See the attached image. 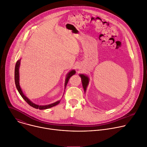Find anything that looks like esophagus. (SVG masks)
Wrapping results in <instances>:
<instances>
[{"mask_svg": "<svg viewBox=\"0 0 147 147\" xmlns=\"http://www.w3.org/2000/svg\"><path fill=\"white\" fill-rule=\"evenodd\" d=\"M78 68H79V67H78Z\"/></svg>", "mask_w": 147, "mask_h": 147, "instance_id": "obj_1", "label": "esophagus"}]
</instances>
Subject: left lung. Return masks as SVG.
I'll use <instances>...</instances> for the list:
<instances>
[{
    "instance_id": "8db88e82",
    "label": "left lung",
    "mask_w": 147,
    "mask_h": 147,
    "mask_svg": "<svg viewBox=\"0 0 147 147\" xmlns=\"http://www.w3.org/2000/svg\"><path fill=\"white\" fill-rule=\"evenodd\" d=\"M79 76H80L81 79H82V86H83L84 91H85V92L86 90L87 86H88V84H89V78H88V76L85 75H84V74H80V75H79Z\"/></svg>"
}]
</instances>
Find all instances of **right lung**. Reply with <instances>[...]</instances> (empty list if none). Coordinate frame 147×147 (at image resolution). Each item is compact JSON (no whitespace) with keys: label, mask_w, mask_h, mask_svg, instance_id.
<instances>
[{"label":"right lung","mask_w":147,"mask_h":147,"mask_svg":"<svg viewBox=\"0 0 147 147\" xmlns=\"http://www.w3.org/2000/svg\"><path fill=\"white\" fill-rule=\"evenodd\" d=\"M20 60L19 59L17 61L16 63V66H15V70H14V80H15V84H16V88H17L18 92H19L20 94L22 96V97H23V99L31 107H34L35 109H39L40 110H44V109H49L50 107H54L56 105H57L59 103L60 100H58L54 103L50 104V105H45V106H39L37 105L34 104V103H32L31 101H30L27 97L24 94V93H23V91L22 90V89L20 86V84H19V67H20ZM76 74V72L75 70H72L67 75L66 77V79H65V89L66 88L68 82V81L70 79V78L75 75Z\"/></svg>","instance_id":"1"}]
</instances>
